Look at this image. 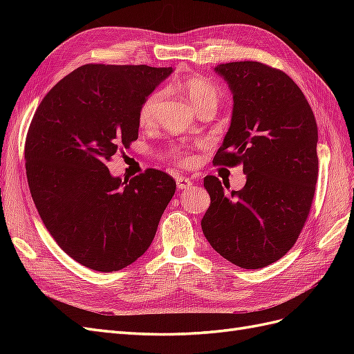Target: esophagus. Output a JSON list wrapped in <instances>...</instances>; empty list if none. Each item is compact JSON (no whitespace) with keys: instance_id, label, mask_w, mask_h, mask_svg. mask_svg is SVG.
I'll use <instances>...</instances> for the list:
<instances>
[{"instance_id":"esophagus-1","label":"esophagus","mask_w":354,"mask_h":354,"mask_svg":"<svg viewBox=\"0 0 354 354\" xmlns=\"http://www.w3.org/2000/svg\"><path fill=\"white\" fill-rule=\"evenodd\" d=\"M176 183H177V189L178 190H183V189H187L192 186V180L189 177H176Z\"/></svg>"}]
</instances>
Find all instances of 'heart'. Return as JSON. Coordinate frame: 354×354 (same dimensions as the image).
Here are the masks:
<instances>
[{
    "instance_id": "heart-1",
    "label": "heart",
    "mask_w": 354,
    "mask_h": 354,
    "mask_svg": "<svg viewBox=\"0 0 354 354\" xmlns=\"http://www.w3.org/2000/svg\"><path fill=\"white\" fill-rule=\"evenodd\" d=\"M180 90L186 93L190 99L192 104L195 106L196 111L207 108V106H216L220 102V88L212 81L205 77H190L181 81L178 84ZM165 97L164 90H155L143 100V103L138 108V124L142 127H152L156 124L160 106H162ZM168 158L173 159L177 165H190L194 162L195 158L192 156L183 147H176L173 152L168 153Z\"/></svg>"
}]
</instances>
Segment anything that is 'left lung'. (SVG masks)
Returning <instances> with one entry per match:
<instances>
[{
	"mask_svg": "<svg viewBox=\"0 0 354 354\" xmlns=\"http://www.w3.org/2000/svg\"><path fill=\"white\" fill-rule=\"evenodd\" d=\"M214 71L229 84L233 112L212 164H242L246 183L227 194L217 177L203 178L211 203L201 226L227 261L261 269L292 248L308 217L319 169L317 125L285 72L248 60Z\"/></svg>",
	"mask_w": 354,
	"mask_h": 354,
	"instance_id": "8db88e82",
	"label": "left lung"
}]
</instances>
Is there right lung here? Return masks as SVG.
I'll list each match as a JSON object with an SVG mask.
<instances>
[{"label":"right lung","instance_id":"obj_1","mask_svg":"<svg viewBox=\"0 0 354 354\" xmlns=\"http://www.w3.org/2000/svg\"><path fill=\"white\" fill-rule=\"evenodd\" d=\"M173 68L84 65L53 87L32 118L29 190L60 248L95 272H116L151 246L174 178L149 168L112 177L118 149L138 138V108Z\"/></svg>","mask_w":354,"mask_h":354}]
</instances>
